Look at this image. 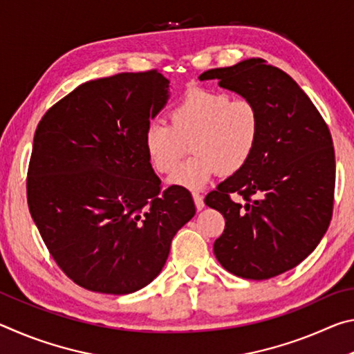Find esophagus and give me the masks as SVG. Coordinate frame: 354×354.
Returning a JSON list of instances; mask_svg holds the SVG:
<instances>
[{
    "mask_svg": "<svg viewBox=\"0 0 354 354\" xmlns=\"http://www.w3.org/2000/svg\"><path fill=\"white\" fill-rule=\"evenodd\" d=\"M192 196H194V201H195L196 209H198V211H201V209L205 207V200H203V195H200L198 192H194V194H192Z\"/></svg>",
    "mask_w": 354,
    "mask_h": 354,
    "instance_id": "1",
    "label": "esophagus"
}]
</instances>
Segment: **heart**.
<instances>
[{"instance_id":"b5f03b06","label":"heart","mask_w":354,"mask_h":354,"mask_svg":"<svg viewBox=\"0 0 354 354\" xmlns=\"http://www.w3.org/2000/svg\"><path fill=\"white\" fill-rule=\"evenodd\" d=\"M170 123L149 122L143 133V148L149 164L169 173L190 140V158L171 173L169 183L198 190L220 171L236 173L253 156L261 131L259 112L245 98L205 87H189L169 112Z\"/></svg>"}]
</instances>
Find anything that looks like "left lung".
<instances>
[{"label": "left lung", "mask_w": 354, "mask_h": 354, "mask_svg": "<svg viewBox=\"0 0 354 354\" xmlns=\"http://www.w3.org/2000/svg\"><path fill=\"white\" fill-rule=\"evenodd\" d=\"M207 80L254 103L261 118L247 165L205 200L226 220L214 254L236 277H278L313 253L331 221V134L301 87L261 57L200 75V81Z\"/></svg>", "instance_id": "1"}]
</instances>
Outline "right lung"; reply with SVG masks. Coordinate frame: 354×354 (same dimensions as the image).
<instances>
[{
  "label": "right lung",
  "mask_w": 354,
  "mask_h": 354,
  "mask_svg": "<svg viewBox=\"0 0 354 354\" xmlns=\"http://www.w3.org/2000/svg\"><path fill=\"white\" fill-rule=\"evenodd\" d=\"M169 84L156 70L87 81L35 129L29 212L53 259L84 289L127 295L145 287L195 215L187 190H160L143 148Z\"/></svg>",
  "instance_id": "1"
}]
</instances>
